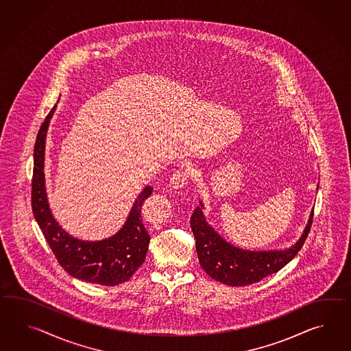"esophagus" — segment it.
I'll use <instances>...</instances> for the list:
<instances>
[{
  "label": "esophagus",
  "instance_id": "34e87169",
  "mask_svg": "<svg viewBox=\"0 0 351 351\" xmlns=\"http://www.w3.org/2000/svg\"><path fill=\"white\" fill-rule=\"evenodd\" d=\"M189 180L188 170H178L173 172L171 180H170V185L172 189H181L186 185Z\"/></svg>",
  "mask_w": 351,
  "mask_h": 351
}]
</instances>
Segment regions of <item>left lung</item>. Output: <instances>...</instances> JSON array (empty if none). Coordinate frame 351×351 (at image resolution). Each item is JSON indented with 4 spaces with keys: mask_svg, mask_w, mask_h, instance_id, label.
I'll return each instance as SVG.
<instances>
[{
    "mask_svg": "<svg viewBox=\"0 0 351 351\" xmlns=\"http://www.w3.org/2000/svg\"><path fill=\"white\" fill-rule=\"evenodd\" d=\"M195 208L190 218L191 231L195 237L197 258L202 267L212 279L230 287L255 284L267 275L278 273L298 254L312 226L313 210L298 241L284 250L251 251L237 247L223 239L204 215V204Z\"/></svg>",
    "mask_w": 351,
    "mask_h": 351,
    "instance_id": "8db88e82",
    "label": "left lung"
}]
</instances>
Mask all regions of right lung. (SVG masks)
Listing matches in <instances>:
<instances>
[{
    "label": "right lung",
    "instance_id": "add662e5",
    "mask_svg": "<svg viewBox=\"0 0 351 351\" xmlns=\"http://www.w3.org/2000/svg\"><path fill=\"white\" fill-rule=\"evenodd\" d=\"M56 108L57 105H54L44 120L35 142L32 181V206L35 221L60 266L71 276L108 287L128 282L138 267L145 263L148 252L149 234L145 231L141 212L154 188L149 185L143 188L134 200L127 221L119 231L108 239L84 241L64 231L51 213L44 173L45 138Z\"/></svg>",
    "mask_w": 351,
    "mask_h": 351
}]
</instances>
